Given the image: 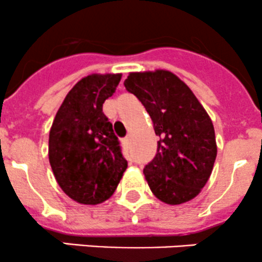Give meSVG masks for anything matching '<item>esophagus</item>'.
Wrapping results in <instances>:
<instances>
[{
    "instance_id": "esophagus-1",
    "label": "esophagus",
    "mask_w": 262,
    "mask_h": 262,
    "mask_svg": "<svg viewBox=\"0 0 262 262\" xmlns=\"http://www.w3.org/2000/svg\"><path fill=\"white\" fill-rule=\"evenodd\" d=\"M123 144H125L126 146H130V144H131V136H130V135H128V136H126L125 139H123Z\"/></svg>"
}]
</instances>
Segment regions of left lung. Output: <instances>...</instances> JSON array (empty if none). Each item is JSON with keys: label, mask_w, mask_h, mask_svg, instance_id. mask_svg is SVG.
<instances>
[{"label": "left lung", "mask_w": 262, "mask_h": 262, "mask_svg": "<svg viewBox=\"0 0 262 262\" xmlns=\"http://www.w3.org/2000/svg\"><path fill=\"white\" fill-rule=\"evenodd\" d=\"M152 121L157 155L144 168L155 198L169 205L195 199L206 185L216 158L215 131L192 90L167 70L130 72L125 80Z\"/></svg>", "instance_id": "1"}]
</instances>
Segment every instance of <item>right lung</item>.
Instances as JSON below:
<instances>
[{"instance_id":"1","label":"right lung","mask_w":262,"mask_h":262,"mask_svg":"<svg viewBox=\"0 0 262 262\" xmlns=\"http://www.w3.org/2000/svg\"><path fill=\"white\" fill-rule=\"evenodd\" d=\"M122 74H92L75 84L57 111L49 131L48 157L64 193L82 205L108 200L127 160L122 157L103 103L112 97Z\"/></svg>"}]
</instances>
